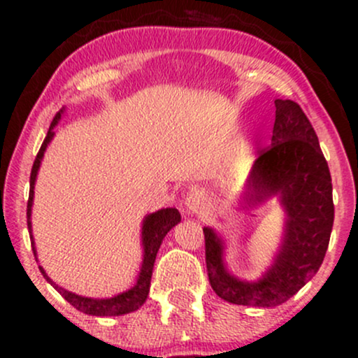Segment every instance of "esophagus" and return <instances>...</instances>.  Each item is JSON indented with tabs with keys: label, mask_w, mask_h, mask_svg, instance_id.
Instances as JSON below:
<instances>
[{
	"label": "esophagus",
	"mask_w": 358,
	"mask_h": 358,
	"mask_svg": "<svg viewBox=\"0 0 358 358\" xmlns=\"http://www.w3.org/2000/svg\"><path fill=\"white\" fill-rule=\"evenodd\" d=\"M185 208L192 215H203L208 210V200L202 192H192L185 200Z\"/></svg>",
	"instance_id": "34e87169"
}]
</instances>
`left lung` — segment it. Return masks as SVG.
I'll return each mask as SVG.
<instances>
[{"label":"left lung","instance_id":"8db88e82","mask_svg":"<svg viewBox=\"0 0 358 358\" xmlns=\"http://www.w3.org/2000/svg\"><path fill=\"white\" fill-rule=\"evenodd\" d=\"M271 145L262 148L250 173V199L261 202L279 193L287 213L286 234L276 262L257 282L227 273L222 242L203 229L205 262L212 289L234 305L271 308L296 294L322 266L334 227L331 175L310 119L294 101L276 99Z\"/></svg>","mask_w":358,"mask_h":358}]
</instances>
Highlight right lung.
Listing matches in <instances>:
<instances>
[{"label": "right lung", "instance_id": "right-lung-1", "mask_svg": "<svg viewBox=\"0 0 358 358\" xmlns=\"http://www.w3.org/2000/svg\"><path fill=\"white\" fill-rule=\"evenodd\" d=\"M60 119V113L55 114L53 117L50 129H48L47 136H45L42 146H40L38 155H36L34 166H31V173H30V196H28V205H27V224H28V231H30V241H31V249H34V254L36 256V250L34 245V237H31V222H30V215H31V200H34V185H35V178H36V171L40 168V162H42V156L45 148H47L50 139L53 138V127H55L57 122ZM182 220L180 217V212L176 208H163V210H158L151 215H148L145 222H143V244H145V259H143V266H141V273H139L136 285H134L131 289H127L126 293L117 294L114 298H108V299H92V298H84L79 296V294H73L71 291L64 289V287L57 286L55 282L52 281L50 278L45 274V271L42 266H38L40 273L43 274V278L47 279L50 285L55 287L57 291L67 299L69 303L73 308L82 311L85 315H94V316H116V315H126L131 313V311L138 310L143 303L146 301L148 293H150V285H151V274H153V266H155V259H156V252H158L159 245H162V241L165 239V236L170 232L171 227H175L178 222Z\"/></svg>", "mask_w": 358, "mask_h": 358}]
</instances>
